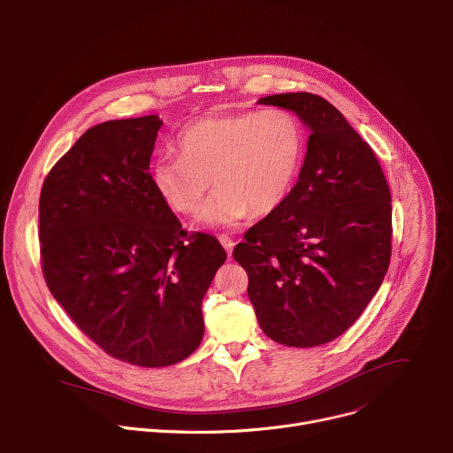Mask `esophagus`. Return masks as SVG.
Wrapping results in <instances>:
<instances>
[{
    "label": "esophagus",
    "instance_id": "1",
    "mask_svg": "<svg viewBox=\"0 0 453 453\" xmlns=\"http://www.w3.org/2000/svg\"><path fill=\"white\" fill-rule=\"evenodd\" d=\"M219 240H220V243H222V248L227 251V255L231 257V253H233V248H234V242L231 240V236H227V234H220L219 236Z\"/></svg>",
    "mask_w": 453,
    "mask_h": 453
}]
</instances>
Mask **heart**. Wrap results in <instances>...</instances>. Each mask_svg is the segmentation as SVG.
Here are the masks:
<instances>
[{
	"instance_id": "obj_1",
	"label": "heart",
	"mask_w": 453,
	"mask_h": 453,
	"mask_svg": "<svg viewBox=\"0 0 453 453\" xmlns=\"http://www.w3.org/2000/svg\"><path fill=\"white\" fill-rule=\"evenodd\" d=\"M179 155H162L151 170L158 195L173 211L195 217L213 186L203 213L208 226H234L250 210L269 215L289 196L303 160L305 135L285 108L210 115L186 127Z\"/></svg>"
}]
</instances>
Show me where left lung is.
I'll return each mask as SVG.
<instances>
[{
  "label": "left lung",
  "mask_w": 453,
  "mask_h": 453,
  "mask_svg": "<svg viewBox=\"0 0 453 453\" xmlns=\"http://www.w3.org/2000/svg\"><path fill=\"white\" fill-rule=\"evenodd\" d=\"M258 103L293 110L311 130L298 182L243 234L233 257L265 336L287 347L333 342L378 293L392 257L390 189L340 110L309 92Z\"/></svg>",
  "instance_id": "left-lung-1"
}]
</instances>
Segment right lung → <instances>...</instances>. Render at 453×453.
<instances>
[{"label": "right lung", "instance_id": "1", "mask_svg": "<svg viewBox=\"0 0 453 453\" xmlns=\"http://www.w3.org/2000/svg\"><path fill=\"white\" fill-rule=\"evenodd\" d=\"M157 115L106 120L54 164L39 195L41 269L79 331L108 356L170 366L196 350L202 298L227 255L188 233L153 186Z\"/></svg>", "mask_w": 453, "mask_h": 453}]
</instances>
